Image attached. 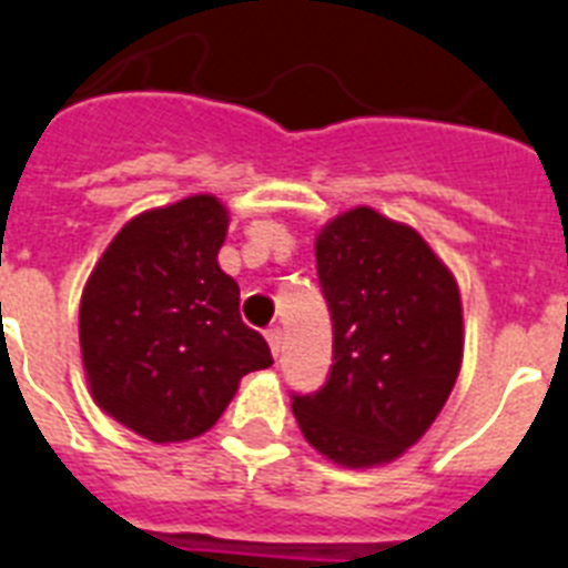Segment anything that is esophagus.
I'll use <instances>...</instances> for the list:
<instances>
[{
  "mask_svg": "<svg viewBox=\"0 0 568 568\" xmlns=\"http://www.w3.org/2000/svg\"><path fill=\"white\" fill-rule=\"evenodd\" d=\"M265 341H268L271 352H274V355H280V349H283V328L280 326L268 328V332H265Z\"/></svg>",
  "mask_w": 568,
  "mask_h": 568,
  "instance_id": "esophagus-1",
  "label": "esophagus"
}]
</instances>
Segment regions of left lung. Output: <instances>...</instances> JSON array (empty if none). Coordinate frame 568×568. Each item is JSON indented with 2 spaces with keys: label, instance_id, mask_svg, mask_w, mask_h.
I'll return each mask as SVG.
<instances>
[{
  "label": "left lung",
  "instance_id": "1",
  "mask_svg": "<svg viewBox=\"0 0 568 568\" xmlns=\"http://www.w3.org/2000/svg\"><path fill=\"white\" fill-rule=\"evenodd\" d=\"M314 256L335 364L321 393L294 395V418L341 468L389 465L430 430L459 378V283L416 227L366 204L328 219Z\"/></svg>",
  "mask_w": 568,
  "mask_h": 568
}]
</instances>
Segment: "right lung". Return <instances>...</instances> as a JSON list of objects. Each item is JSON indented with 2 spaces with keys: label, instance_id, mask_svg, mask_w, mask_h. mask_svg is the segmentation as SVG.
Returning <instances> with one entry per match:
<instances>
[{
  "label": "right lung",
  "instance_id": "obj_1",
  "mask_svg": "<svg viewBox=\"0 0 568 568\" xmlns=\"http://www.w3.org/2000/svg\"><path fill=\"white\" fill-rule=\"evenodd\" d=\"M227 222L211 193L138 213L83 285L89 393L155 445L211 430L240 381L274 364L265 337L242 323L240 285L219 265Z\"/></svg>",
  "mask_w": 568,
  "mask_h": 568
}]
</instances>
